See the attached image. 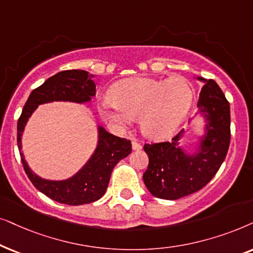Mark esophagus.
<instances>
[{
	"label": "esophagus",
	"mask_w": 253,
	"mask_h": 253,
	"mask_svg": "<svg viewBox=\"0 0 253 253\" xmlns=\"http://www.w3.org/2000/svg\"><path fill=\"white\" fill-rule=\"evenodd\" d=\"M132 149L135 150V151H139V150L142 149V146H141V144L137 142V141L134 140L132 142Z\"/></svg>",
	"instance_id": "1"
}]
</instances>
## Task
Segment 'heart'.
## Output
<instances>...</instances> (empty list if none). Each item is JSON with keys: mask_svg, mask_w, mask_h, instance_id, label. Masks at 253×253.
Masks as SVG:
<instances>
[{"mask_svg": "<svg viewBox=\"0 0 253 253\" xmlns=\"http://www.w3.org/2000/svg\"><path fill=\"white\" fill-rule=\"evenodd\" d=\"M111 93L113 97L99 100L100 116L119 128L140 117L141 130L153 140H166L179 129L194 96L191 84L180 77H128L114 83Z\"/></svg>", "mask_w": 253, "mask_h": 253, "instance_id": "1", "label": "heart"}]
</instances>
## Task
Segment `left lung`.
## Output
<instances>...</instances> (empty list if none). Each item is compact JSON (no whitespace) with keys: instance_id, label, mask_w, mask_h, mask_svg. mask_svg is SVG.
Instances as JSON below:
<instances>
[{"instance_id":"1","label":"left lung","mask_w":253,"mask_h":253,"mask_svg":"<svg viewBox=\"0 0 253 253\" xmlns=\"http://www.w3.org/2000/svg\"><path fill=\"white\" fill-rule=\"evenodd\" d=\"M195 79L205 85L199 96L198 112L188 124L195 117H200L204 123L203 134L197 136L193 146L194 151L181 146L184 129L171 142L144 144L149 164L143 173V181L148 191L160 199L177 200L201 190L215 176L227 156L230 143V106L215 81Z\"/></svg>"}]
</instances>
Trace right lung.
I'll return each mask as SVG.
<instances>
[{
  "instance_id": "right-lung-1",
  "label": "right lung",
  "mask_w": 253,
  "mask_h": 253,
  "mask_svg": "<svg viewBox=\"0 0 253 253\" xmlns=\"http://www.w3.org/2000/svg\"><path fill=\"white\" fill-rule=\"evenodd\" d=\"M92 74L85 70H65L46 80L30 93L17 124V144L24 170L32 184L47 197L60 204H90L100 199L106 192L111 173L118 162L132 151L130 141L121 139L97 125V144L86 163L72 177L62 180H50L33 172L22 151V136L30 117L42 104L70 102L85 104L96 95Z\"/></svg>"
}]
</instances>
